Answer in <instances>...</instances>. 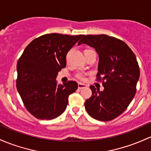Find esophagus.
Listing matches in <instances>:
<instances>
[{
	"label": "esophagus",
	"instance_id": "obj_1",
	"mask_svg": "<svg viewBox=\"0 0 151 151\" xmlns=\"http://www.w3.org/2000/svg\"><path fill=\"white\" fill-rule=\"evenodd\" d=\"M87 87V86L86 85V84H82V83H79L78 84V88L79 89L85 88V87Z\"/></svg>",
	"mask_w": 151,
	"mask_h": 151
}]
</instances>
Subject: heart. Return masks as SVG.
<instances>
[{
  "label": "heart",
  "instance_id": "heart-1",
  "mask_svg": "<svg viewBox=\"0 0 151 151\" xmlns=\"http://www.w3.org/2000/svg\"><path fill=\"white\" fill-rule=\"evenodd\" d=\"M86 51H91V49H87ZM86 76H87V73L84 72H78L77 73H76L75 74V78L79 79L80 81H84L86 79Z\"/></svg>",
  "mask_w": 151,
  "mask_h": 151
}]
</instances>
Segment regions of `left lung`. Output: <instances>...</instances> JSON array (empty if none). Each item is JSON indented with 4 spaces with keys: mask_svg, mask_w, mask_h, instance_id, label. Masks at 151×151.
<instances>
[{
    "mask_svg": "<svg viewBox=\"0 0 151 151\" xmlns=\"http://www.w3.org/2000/svg\"><path fill=\"white\" fill-rule=\"evenodd\" d=\"M86 44L99 55L97 81L102 82L103 91L90 86L92 94L84 103L93 118L110 121L120 115L136 93L140 69L135 55L123 41L105 34L86 35L78 45Z\"/></svg>",
    "mask_w": 151,
    "mask_h": 151,
    "instance_id": "8db88e82",
    "label": "left lung"
}]
</instances>
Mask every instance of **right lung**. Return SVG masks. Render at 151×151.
<instances>
[{"instance_id": "1", "label": "right lung", "mask_w": 151, "mask_h": 151, "mask_svg": "<svg viewBox=\"0 0 151 151\" xmlns=\"http://www.w3.org/2000/svg\"><path fill=\"white\" fill-rule=\"evenodd\" d=\"M84 35L48 34L34 39L17 63L16 87L25 107L36 118L51 120L64 112L68 97L78 84L56 82L58 72L66 67L68 51Z\"/></svg>"}]
</instances>
